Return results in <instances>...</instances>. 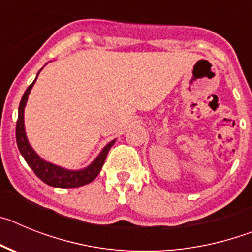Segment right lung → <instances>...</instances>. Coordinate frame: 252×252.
<instances>
[{
	"instance_id": "obj_1",
	"label": "right lung",
	"mask_w": 252,
	"mask_h": 252,
	"mask_svg": "<svg viewBox=\"0 0 252 252\" xmlns=\"http://www.w3.org/2000/svg\"><path fill=\"white\" fill-rule=\"evenodd\" d=\"M39 73H37V75H39ZM36 78L28 87V90L25 91V93L22 95L21 102H20L19 117H17L16 122L17 148H19L20 153L24 157L25 161L28 162V165L34 170L36 177L43 180L44 183H46L48 186L57 187V188H77V187L86 186V184L91 183L92 180H94V178L99 174V171H101L102 166L104 164V160H106L107 154H108L110 149L112 148L116 140L108 142L102 149L98 157L93 160L92 164H90L87 168L81 169V170H69V169L62 168V166H58L55 164H51V162L41 159L35 153L34 149L31 148L30 144H29V140L26 137L25 132V124H24V110H25L26 102H28V97L30 94L31 88H32L34 83L36 82Z\"/></svg>"
}]
</instances>
